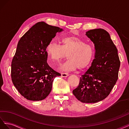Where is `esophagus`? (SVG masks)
Wrapping results in <instances>:
<instances>
[{
  "instance_id": "1",
  "label": "esophagus",
  "mask_w": 129,
  "mask_h": 129,
  "mask_svg": "<svg viewBox=\"0 0 129 129\" xmlns=\"http://www.w3.org/2000/svg\"><path fill=\"white\" fill-rule=\"evenodd\" d=\"M61 76L63 77H67L69 75L67 73H61Z\"/></svg>"
}]
</instances>
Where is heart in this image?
<instances>
[{
  "instance_id": "heart-1",
  "label": "heart",
  "mask_w": 129,
  "mask_h": 129,
  "mask_svg": "<svg viewBox=\"0 0 129 129\" xmlns=\"http://www.w3.org/2000/svg\"><path fill=\"white\" fill-rule=\"evenodd\" d=\"M62 45L51 41L46 47V51L53 62H60L68 57L69 60L62 66V71H73L78 68L83 70L91 62L94 50L91 44L76 36L62 38Z\"/></svg>"
}]
</instances>
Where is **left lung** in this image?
<instances>
[{"mask_svg": "<svg viewBox=\"0 0 129 129\" xmlns=\"http://www.w3.org/2000/svg\"><path fill=\"white\" fill-rule=\"evenodd\" d=\"M86 35L94 43V59L72 92L80 102L94 103L111 92L118 78L120 62L117 47L107 31L96 28L87 31Z\"/></svg>", "mask_w": 129, "mask_h": 129, "instance_id": "left-lung-1", "label": "left lung"}]
</instances>
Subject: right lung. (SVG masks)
Listing matches in <instances>:
<instances>
[{"mask_svg":"<svg viewBox=\"0 0 129 129\" xmlns=\"http://www.w3.org/2000/svg\"><path fill=\"white\" fill-rule=\"evenodd\" d=\"M61 28L38 22L18 42L11 64V79L18 92L26 99H45L52 90L53 79L60 76L47 62L46 47Z\"/></svg>","mask_w":129,"mask_h":129,"instance_id":"1","label":"right lung"}]
</instances>
